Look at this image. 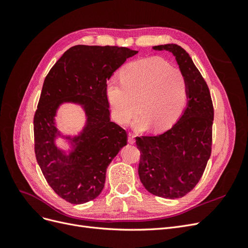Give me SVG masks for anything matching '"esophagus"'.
<instances>
[{
	"label": "esophagus",
	"instance_id": "obj_1",
	"mask_svg": "<svg viewBox=\"0 0 248 248\" xmlns=\"http://www.w3.org/2000/svg\"><path fill=\"white\" fill-rule=\"evenodd\" d=\"M128 142L131 145H133L134 142H136V137H134V134H132V133L128 134Z\"/></svg>",
	"mask_w": 248,
	"mask_h": 248
}]
</instances>
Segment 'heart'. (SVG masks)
<instances>
[{
  "instance_id": "heart-1",
  "label": "heart",
  "mask_w": 248,
  "mask_h": 248,
  "mask_svg": "<svg viewBox=\"0 0 248 248\" xmlns=\"http://www.w3.org/2000/svg\"><path fill=\"white\" fill-rule=\"evenodd\" d=\"M120 81L109 80L106 87L112 116L120 124L128 123L137 102L140 110L134 120L138 130L151 126L167 130L181 117L188 96L186 78L163 59L150 57L128 63L120 71Z\"/></svg>"
}]
</instances>
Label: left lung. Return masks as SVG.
<instances>
[{
    "label": "left lung",
    "instance_id": "8db88e82",
    "mask_svg": "<svg viewBox=\"0 0 248 248\" xmlns=\"http://www.w3.org/2000/svg\"><path fill=\"white\" fill-rule=\"evenodd\" d=\"M175 57L186 78L187 106L171 128L156 137L137 138L139 176L145 188L163 199H179L198 184L211 155L214 110L205 79L178 44L153 46Z\"/></svg>",
    "mask_w": 248,
    "mask_h": 248
}]
</instances>
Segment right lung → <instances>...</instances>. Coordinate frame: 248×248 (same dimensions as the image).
I'll return each instance as SVG.
<instances>
[{"label": "right lung", "instance_id": "1", "mask_svg": "<svg viewBox=\"0 0 248 248\" xmlns=\"http://www.w3.org/2000/svg\"><path fill=\"white\" fill-rule=\"evenodd\" d=\"M138 50L118 46H76L66 50L43 82L34 116L36 159L54 191L71 204L101 193L107 169L124 146L127 133L110 121L107 81ZM64 103L79 105L86 122L77 136L63 135L55 117ZM61 137L69 149L56 146Z\"/></svg>", "mask_w": 248, "mask_h": 248}]
</instances>
